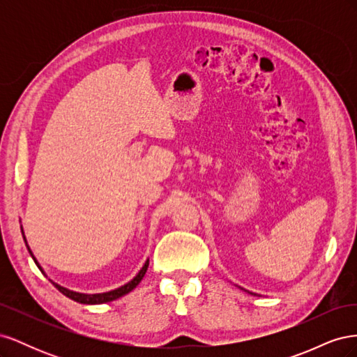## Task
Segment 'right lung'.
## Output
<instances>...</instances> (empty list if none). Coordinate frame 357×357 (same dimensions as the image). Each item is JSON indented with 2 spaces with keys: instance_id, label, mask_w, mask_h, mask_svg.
I'll return each instance as SVG.
<instances>
[{
  "instance_id": "1",
  "label": "right lung",
  "mask_w": 357,
  "mask_h": 357,
  "mask_svg": "<svg viewBox=\"0 0 357 357\" xmlns=\"http://www.w3.org/2000/svg\"><path fill=\"white\" fill-rule=\"evenodd\" d=\"M22 235H24V229H22ZM24 240H25V235H24ZM25 243H26V240H25ZM26 247H28V244H26ZM28 252H29V255L32 256V259H34V262L37 264V266L40 268V271H41L43 274H45V271H43L41 266L38 265L37 259L34 257V255H32L29 247H28ZM147 268H149V259L146 261V264L143 265V268L139 269V273L131 280V282L123 284V286H121V287H117V289H114V290L104 291V294H93V295L79 294V291L68 290V289L62 287V286H59V284H56V283H53V284H55V287L61 291V294H63L67 298H70V299H73V301H75V302H80V304H104V302L114 301V299H117V298H121V296L129 294V291H131V290H134V289L138 286V283L143 280V277H144V274H146V271H147Z\"/></svg>"
}]
</instances>
